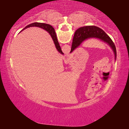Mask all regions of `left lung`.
<instances>
[{"label": "left lung", "instance_id": "1", "mask_svg": "<svg viewBox=\"0 0 129 129\" xmlns=\"http://www.w3.org/2000/svg\"><path fill=\"white\" fill-rule=\"evenodd\" d=\"M90 38L99 39L108 44L113 50L116 59V48L112 39L101 28L93 25L82 27L76 30L74 35L71 52L79 46L84 40Z\"/></svg>", "mask_w": 129, "mask_h": 129}]
</instances>
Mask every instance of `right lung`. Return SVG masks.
<instances>
[{
    "mask_svg": "<svg viewBox=\"0 0 129 129\" xmlns=\"http://www.w3.org/2000/svg\"><path fill=\"white\" fill-rule=\"evenodd\" d=\"M40 27L41 28H43V29H44L45 30H46L48 32L49 34L51 35L52 39H53L54 43V45H55L56 48H57V51L59 52L60 53H61L62 54H64L62 53L61 49V47L59 45V43H58V42L55 30H54V29L53 28V27H52L51 25L47 24L35 22V23L30 24L27 25L23 29H26V28H27L28 27Z\"/></svg>",
    "mask_w": 129,
    "mask_h": 129,
    "instance_id": "1",
    "label": "right lung"
}]
</instances>
